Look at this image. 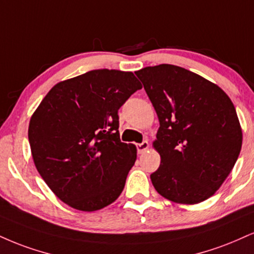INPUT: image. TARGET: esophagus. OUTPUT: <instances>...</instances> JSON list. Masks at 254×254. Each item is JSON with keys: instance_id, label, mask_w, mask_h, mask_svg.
<instances>
[{"instance_id": "obj_1", "label": "esophagus", "mask_w": 254, "mask_h": 254, "mask_svg": "<svg viewBox=\"0 0 254 254\" xmlns=\"http://www.w3.org/2000/svg\"><path fill=\"white\" fill-rule=\"evenodd\" d=\"M148 148H149L148 140H143L142 143L137 144V151H138V154H143L145 150H148Z\"/></svg>"}]
</instances>
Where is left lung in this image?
<instances>
[{"instance_id":"left-lung-1","label":"left lung","mask_w":254,"mask_h":254,"mask_svg":"<svg viewBox=\"0 0 254 254\" xmlns=\"http://www.w3.org/2000/svg\"><path fill=\"white\" fill-rule=\"evenodd\" d=\"M156 111L154 148L161 156L150 175L158 194L194 204L212 196L238 160L243 132L230 97L188 69L162 64L136 72Z\"/></svg>"}]
</instances>
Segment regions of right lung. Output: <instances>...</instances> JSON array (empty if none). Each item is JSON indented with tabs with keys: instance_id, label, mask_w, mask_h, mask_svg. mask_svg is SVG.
I'll return each mask as SVG.
<instances>
[{
	"instance_id": "1",
	"label": "right lung",
	"mask_w": 254,
	"mask_h": 254,
	"mask_svg": "<svg viewBox=\"0 0 254 254\" xmlns=\"http://www.w3.org/2000/svg\"><path fill=\"white\" fill-rule=\"evenodd\" d=\"M132 72L93 69L58 82L29 122L35 167L72 208L93 212L123 191L136 146L121 142L118 110L140 90Z\"/></svg>"
}]
</instances>
